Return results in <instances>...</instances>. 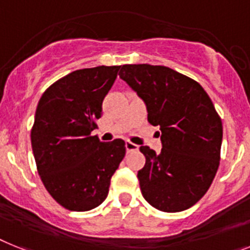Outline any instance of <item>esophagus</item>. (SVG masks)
<instances>
[{
	"mask_svg": "<svg viewBox=\"0 0 250 250\" xmlns=\"http://www.w3.org/2000/svg\"><path fill=\"white\" fill-rule=\"evenodd\" d=\"M125 150L127 152H132V151H137L138 150V146L136 144L131 141H125Z\"/></svg>",
	"mask_w": 250,
	"mask_h": 250,
	"instance_id": "obj_1",
	"label": "esophagus"
}]
</instances>
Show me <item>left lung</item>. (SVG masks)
Instances as JSON below:
<instances>
[{"label":"left lung","mask_w":250,"mask_h":250,"mask_svg":"<svg viewBox=\"0 0 250 250\" xmlns=\"http://www.w3.org/2000/svg\"><path fill=\"white\" fill-rule=\"evenodd\" d=\"M119 77L144 100L150 125L160 128L163 148L140 151L142 196L164 212L196 205L212 183L220 164L222 122L200 83L165 66L123 64Z\"/></svg>","instance_id":"left-lung-1"}]
</instances>
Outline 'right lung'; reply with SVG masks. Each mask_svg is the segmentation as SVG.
I'll return each mask as SVG.
<instances>
[{"instance_id":"add662e5","label":"right lung","mask_w":250,"mask_h":250,"mask_svg":"<svg viewBox=\"0 0 250 250\" xmlns=\"http://www.w3.org/2000/svg\"><path fill=\"white\" fill-rule=\"evenodd\" d=\"M119 68L73 71L50 85L38 103L31 129L38 173L50 196L70 211H89L104 202L125 155L121 138L102 142L91 135Z\"/></svg>"}]
</instances>
